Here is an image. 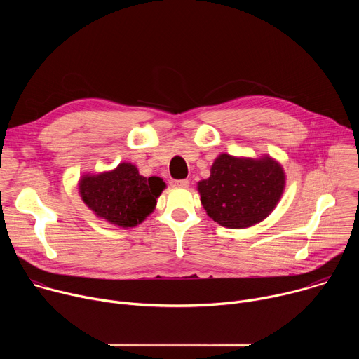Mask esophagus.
<instances>
[{"instance_id": "esophagus-1", "label": "esophagus", "mask_w": 359, "mask_h": 359, "mask_svg": "<svg viewBox=\"0 0 359 359\" xmlns=\"http://www.w3.org/2000/svg\"><path fill=\"white\" fill-rule=\"evenodd\" d=\"M172 186H175V187H187L189 186V180L187 179L172 180Z\"/></svg>"}]
</instances>
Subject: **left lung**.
I'll return each instance as SVG.
<instances>
[{
    "label": "left lung",
    "mask_w": 359,
    "mask_h": 359,
    "mask_svg": "<svg viewBox=\"0 0 359 359\" xmlns=\"http://www.w3.org/2000/svg\"><path fill=\"white\" fill-rule=\"evenodd\" d=\"M284 189V172L270 158L260 161L220 155L210 177L198 183L208 215L224 227L243 229L266 219Z\"/></svg>",
    "instance_id": "1"
}]
</instances>
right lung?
Masks as SVG:
<instances>
[{"instance_id":"add662e5","label":"right lung","mask_w":359,"mask_h":359,"mask_svg":"<svg viewBox=\"0 0 359 359\" xmlns=\"http://www.w3.org/2000/svg\"><path fill=\"white\" fill-rule=\"evenodd\" d=\"M165 189L161 177H143L130 163L114 172L85 176L79 183L82 200L96 216L121 227H133L155 209Z\"/></svg>"}]
</instances>
